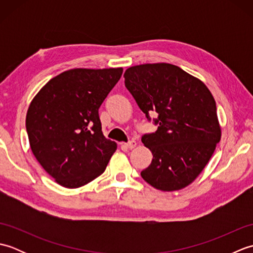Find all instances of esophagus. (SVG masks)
Wrapping results in <instances>:
<instances>
[{
  "label": "esophagus",
  "mask_w": 253,
  "mask_h": 253,
  "mask_svg": "<svg viewBox=\"0 0 253 253\" xmlns=\"http://www.w3.org/2000/svg\"><path fill=\"white\" fill-rule=\"evenodd\" d=\"M136 141L135 140H130V141H128L127 143H125V146L128 148V149H133L136 147Z\"/></svg>",
  "instance_id": "obj_1"
}]
</instances>
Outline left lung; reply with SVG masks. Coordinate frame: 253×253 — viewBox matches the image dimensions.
<instances>
[{
    "label": "left lung",
    "instance_id": "1",
    "mask_svg": "<svg viewBox=\"0 0 253 253\" xmlns=\"http://www.w3.org/2000/svg\"><path fill=\"white\" fill-rule=\"evenodd\" d=\"M125 87L158 129L141 141L153 160L141 177L163 191L185 188L197 178L221 140L216 104L201 80L166 63L129 67Z\"/></svg>",
    "mask_w": 253,
    "mask_h": 253
}]
</instances>
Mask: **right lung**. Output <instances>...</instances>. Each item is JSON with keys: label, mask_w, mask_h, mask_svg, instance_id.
Returning a JSON list of instances; mask_svg holds the SVG:
<instances>
[{"label": "right lung", "mask_w": 253, "mask_h": 253, "mask_svg": "<svg viewBox=\"0 0 253 253\" xmlns=\"http://www.w3.org/2000/svg\"><path fill=\"white\" fill-rule=\"evenodd\" d=\"M123 68L69 69L31 101L26 129L31 151L57 184L78 188L105 170L116 143L102 133L99 109Z\"/></svg>", "instance_id": "1"}]
</instances>
